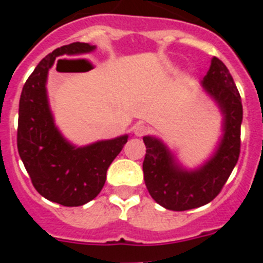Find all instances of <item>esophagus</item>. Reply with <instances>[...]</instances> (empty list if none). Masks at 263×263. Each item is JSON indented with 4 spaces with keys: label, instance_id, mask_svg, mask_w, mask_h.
<instances>
[{
    "label": "esophagus",
    "instance_id": "34e87169",
    "mask_svg": "<svg viewBox=\"0 0 263 263\" xmlns=\"http://www.w3.org/2000/svg\"><path fill=\"white\" fill-rule=\"evenodd\" d=\"M146 133H147V127L143 124H137L136 126H134V134H136L137 137H143Z\"/></svg>",
    "mask_w": 263,
    "mask_h": 263
}]
</instances>
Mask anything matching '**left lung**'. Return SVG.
Wrapping results in <instances>:
<instances>
[{
	"label": "left lung",
	"mask_w": 263,
	"mask_h": 263,
	"mask_svg": "<svg viewBox=\"0 0 263 263\" xmlns=\"http://www.w3.org/2000/svg\"><path fill=\"white\" fill-rule=\"evenodd\" d=\"M200 85L222 116L221 137L203 164L187 168L162 139L143 137L145 184L153 199L166 210L187 211L212 201L240 157L242 104L231 72L221 60L213 57Z\"/></svg>",
	"instance_id": "left-lung-1"
}]
</instances>
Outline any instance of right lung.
<instances>
[{"instance_id": "add662e5", "label": "right lung", "mask_w": 263, "mask_h": 263, "mask_svg": "<svg viewBox=\"0 0 263 263\" xmlns=\"http://www.w3.org/2000/svg\"><path fill=\"white\" fill-rule=\"evenodd\" d=\"M95 50L96 46L80 42L53 50L27 79L20 99L17 146L21 159L36 191L66 206L93 200L105 184L109 166L129 138L124 134L76 146L55 125L47 95L48 71L58 57H80Z\"/></svg>"}]
</instances>
